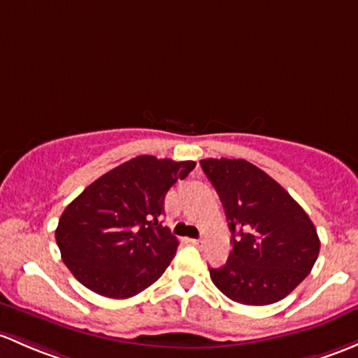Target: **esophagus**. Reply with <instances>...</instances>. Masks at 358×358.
<instances>
[{
    "label": "esophagus",
    "instance_id": "esophagus-1",
    "mask_svg": "<svg viewBox=\"0 0 358 358\" xmlns=\"http://www.w3.org/2000/svg\"><path fill=\"white\" fill-rule=\"evenodd\" d=\"M189 242L192 243V245H197V247H202V243H204V240L201 238H190Z\"/></svg>",
    "mask_w": 358,
    "mask_h": 358
}]
</instances>
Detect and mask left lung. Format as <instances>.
<instances>
[{
	"instance_id": "8db88e82",
	"label": "left lung",
	"mask_w": 358,
	"mask_h": 358,
	"mask_svg": "<svg viewBox=\"0 0 358 358\" xmlns=\"http://www.w3.org/2000/svg\"><path fill=\"white\" fill-rule=\"evenodd\" d=\"M223 202L231 245L227 264L209 268L221 293L243 306L285 299L310 273L319 255L307 213L268 173L245 159H202Z\"/></svg>"
}]
</instances>
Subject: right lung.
<instances>
[{"mask_svg":"<svg viewBox=\"0 0 358 358\" xmlns=\"http://www.w3.org/2000/svg\"><path fill=\"white\" fill-rule=\"evenodd\" d=\"M194 168V161L137 156L90 183L56 228L71 274L108 299H129L159 280L178 248L161 223L164 197Z\"/></svg>","mask_w":358,"mask_h":358,"instance_id":"obj_1","label":"right lung"}]
</instances>
